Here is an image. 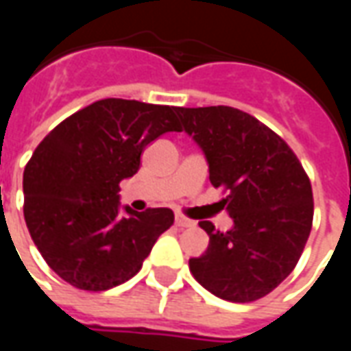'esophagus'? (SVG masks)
Here are the masks:
<instances>
[{
    "label": "esophagus",
    "instance_id": "esophagus-1",
    "mask_svg": "<svg viewBox=\"0 0 351 351\" xmlns=\"http://www.w3.org/2000/svg\"><path fill=\"white\" fill-rule=\"evenodd\" d=\"M175 223L178 226V228H191V226H193V221L188 220V218H186V216H182V214H176Z\"/></svg>",
    "mask_w": 351,
    "mask_h": 351
}]
</instances>
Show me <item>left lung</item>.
<instances>
[{
    "mask_svg": "<svg viewBox=\"0 0 351 351\" xmlns=\"http://www.w3.org/2000/svg\"><path fill=\"white\" fill-rule=\"evenodd\" d=\"M180 130L203 150L214 188L233 228L208 233V248L190 259L201 286L231 302L258 301L289 276L308 241L312 186L286 141L233 107H176Z\"/></svg>",
    "mask_w": 351,
    "mask_h": 351,
    "instance_id": "obj_1",
    "label": "left lung"
}]
</instances>
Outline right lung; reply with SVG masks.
Here are the masks:
<instances>
[{
	"instance_id": "obj_1",
	"label": "right lung",
	"mask_w": 351,
	"mask_h": 351,
	"mask_svg": "<svg viewBox=\"0 0 351 351\" xmlns=\"http://www.w3.org/2000/svg\"><path fill=\"white\" fill-rule=\"evenodd\" d=\"M176 107L101 99L58 123L24 169V218L37 250L60 278L105 291L133 278L171 208L120 214V182L138 171L152 141L180 131Z\"/></svg>"
}]
</instances>
